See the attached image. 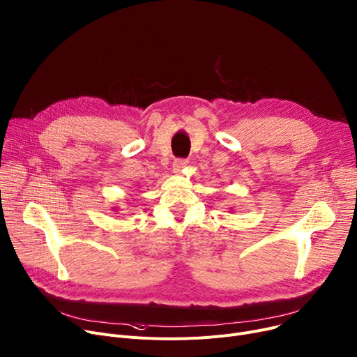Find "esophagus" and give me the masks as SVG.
Segmentation results:
<instances>
[{
    "mask_svg": "<svg viewBox=\"0 0 357 357\" xmlns=\"http://www.w3.org/2000/svg\"><path fill=\"white\" fill-rule=\"evenodd\" d=\"M186 165H188V160H186V159H175V160H174V165H172V166H174V171H175V172H181V169L185 168Z\"/></svg>",
    "mask_w": 357,
    "mask_h": 357,
    "instance_id": "obj_1",
    "label": "esophagus"
}]
</instances>
